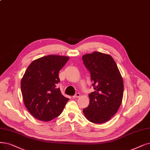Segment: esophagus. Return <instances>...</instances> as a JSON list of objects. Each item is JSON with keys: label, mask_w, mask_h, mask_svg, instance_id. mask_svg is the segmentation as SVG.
Segmentation results:
<instances>
[{"label": "esophagus", "mask_w": 150, "mask_h": 150, "mask_svg": "<svg viewBox=\"0 0 150 150\" xmlns=\"http://www.w3.org/2000/svg\"><path fill=\"white\" fill-rule=\"evenodd\" d=\"M80 93H76L74 96H73V98H78L80 97Z\"/></svg>", "instance_id": "esophagus-1"}]
</instances>
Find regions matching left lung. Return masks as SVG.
I'll use <instances>...</instances> for the list:
<instances>
[{"mask_svg": "<svg viewBox=\"0 0 150 150\" xmlns=\"http://www.w3.org/2000/svg\"><path fill=\"white\" fill-rule=\"evenodd\" d=\"M82 61L91 73L95 90L88 95L90 103L83 112L92 122H106L121 105L124 92L122 76L116 62L109 55L94 52L83 55Z\"/></svg>", "mask_w": 150, "mask_h": 150, "instance_id": "1", "label": "left lung"}]
</instances>
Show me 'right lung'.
I'll use <instances>...</instances> for the list:
<instances>
[{
  "mask_svg": "<svg viewBox=\"0 0 150 150\" xmlns=\"http://www.w3.org/2000/svg\"><path fill=\"white\" fill-rule=\"evenodd\" d=\"M69 57L47 55L33 61L21 81L23 101L29 112L36 119L49 121L60 115L69 98L57 88L59 71Z\"/></svg>",
  "mask_w": 150,
  "mask_h": 150,
  "instance_id": "1",
  "label": "right lung"
}]
</instances>
